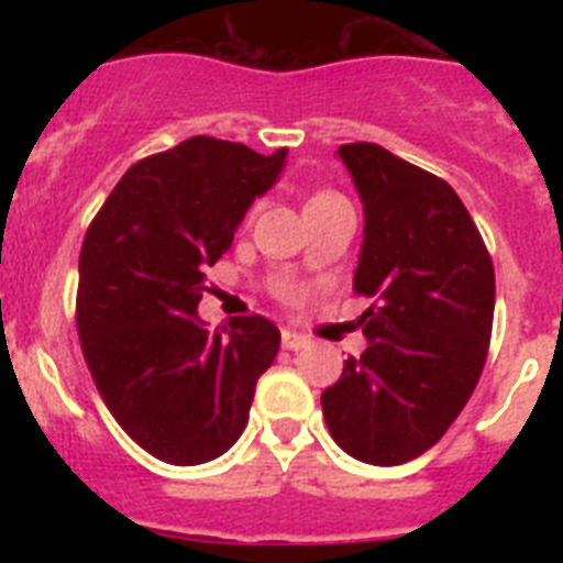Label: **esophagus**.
I'll list each match as a JSON object with an SVG mask.
<instances>
[{"instance_id": "esophagus-1", "label": "esophagus", "mask_w": 563, "mask_h": 563, "mask_svg": "<svg viewBox=\"0 0 563 563\" xmlns=\"http://www.w3.org/2000/svg\"><path fill=\"white\" fill-rule=\"evenodd\" d=\"M282 346L290 352H298V350H305V346H310V338L298 335V332H292V330H285L282 332Z\"/></svg>"}]
</instances>
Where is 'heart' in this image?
Segmentation results:
<instances>
[{"mask_svg":"<svg viewBox=\"0 0 563 563\" xmlns=\"http://www.w3.org/2000/svg\"><path fill=\"white\" fill-rule=\"evenodd\" d=\"M318 197H327V194H318ZM312 200H316V197H312Z\"/></svg>","mask_w":563,"mask_h":563,"instance_id":"1","label":"heart"}]
</instances>
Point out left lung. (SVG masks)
<instances>
[{"label":"left lung","instance_id":"obj_1","mask_svg":"<svg viewBox=\"0 0 563 563\" xmlns=\"http://www.w3.org/2000/svg\"><path fill=\"white\" fill-rule=\"evenodd\" d=\"M338 157L363 202L352 287L375 305L366 335L321 395L327 429L350 456L402 465L449 431L482 375L496 282L471 213L454 188L375 143Z\"/></svg>","mask_w":563,"mask_h":563}]
</instances>
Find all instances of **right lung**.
Wrapping results in <instances>:
<instances>
[{"label":"right lung","mask_w":563,"mask_h":563,"mask_svg":"<svg viewBox=\"0 0 563 563\" xmlns=\"http://www.w3.org/2000/svg\"><path fill=\"white\" fill-rule=\"evenodd\" d=\"M285 166L287 148L265 157L197 134L134 163L84 236V357L114 420L157 460L211 462L245 431L282 332L262 316L211 332L197 305L206 271Z\"/></svg>","instance_id":"obj_1"}]
</instances>
